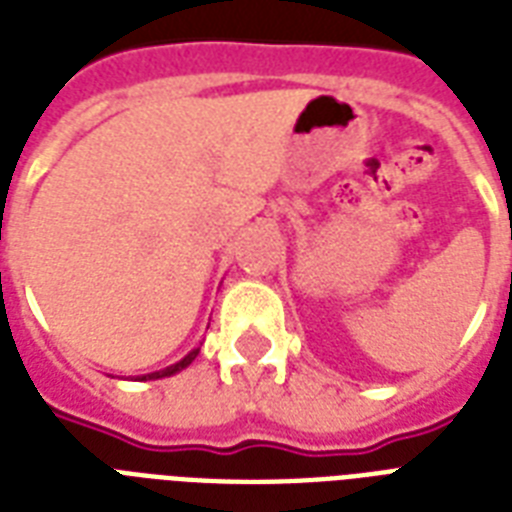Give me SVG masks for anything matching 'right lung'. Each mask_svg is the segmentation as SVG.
<instances>
[{
  "label": "right lung",
  "mask_w": 512,
  "mask_h": 512,
  "mask_svg": "<svg viewBox=\"0 0 512 512\" xmlns=\"http://www.w3.org/2000/svg\"><path fill=\"white\" fill-rule=\"evenodd\" d=\"M199 356V348H191L188 353H185L177 364H170V366H164V369H159V372H148V374H140V377H135L138 382H146V380H162V377H172V374L177 372H183L185 366H191L193 364V358Z\"/></svg>",
  "instance_id": "add662e5"
}]
</instances>
